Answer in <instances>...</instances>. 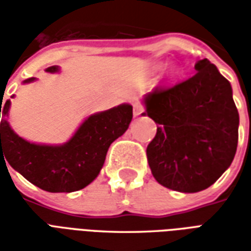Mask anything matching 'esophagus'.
<instances>
[{
	"mask_svg": "<svg viewBox=\"0 0 251 251\" xmlns=\"http://www.w3.org/2000/svg\"><path fill=\"white\" fill-rule=\"evenodd\" d=\"M144 113V106L140 103H134L133 104V114L134 117H138V115H141Z\"/></svg>",
	"mask_w": 251,
	"mask_h": 251,
	"instance_id": "obj_1",
	"label": "esophagus"
}]
</instances>
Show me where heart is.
<instances>
[{
	"label": "heart",
	"instance_id": "heart-1",
	"mask_svg": "<svg viewBox=\"0 0 251 251\" xmlns=\"http://www.w3.org/2000/svg\"><path fill=\"white\" fill-rule=\"evenodd\" d=\"M158 68H161V66H157V70ZM176 74H177V70H176V68H171L168 72V76L174 77V76H176Z\"/></svg>",
	"mask_w": 251,
	"mask_h": 251
}]
</instances>
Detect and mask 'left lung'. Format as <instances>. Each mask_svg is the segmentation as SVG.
I'll list each match as a JSON object with an SVG mask.
<instances>
[{
	"mask_svg": "<svg viewBox=\"0 0 251 251\" xmlns=\"http://www.w3.org/2000/svg\"><path fill=\"white\" fill-rule=\"evenodd\" d=\"M195 70L188 80L142 98V115L158 125L147 148L153 177L184 194L214 184L231 165L238 145L231 84L207 59L198 60Z\"/></svg>",
	"mask_w": 251,
	"mask_h": 251,
	"instance_id": "obj_1",
	"label": "left lung"
}]
</instances>
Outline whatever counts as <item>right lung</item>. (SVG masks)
<instances>
[{"instance_id": "add662e5", "label": "right lung", "mask_w": 251, "mask_h": 251, "mask_svg": "<svg viewBox=\"0 0 251 251\" xmlns=\"http://www.w3.org/2000/svg\"><path fill=\"white\" fill-rule=\"evenodd\" d=\"M46 71L55 74L60 68L52 66ZM35 80L29 77L23 83ZM10 103L9 99L0 104V158L2 153L3 161L6 158L14 171L48 192H74L93 183L103 167L109 147L127 130L133 118L131 104H118L88 115L64 144L47 145L28 141L10 127Z\"/></svg>"}]
</instances>
